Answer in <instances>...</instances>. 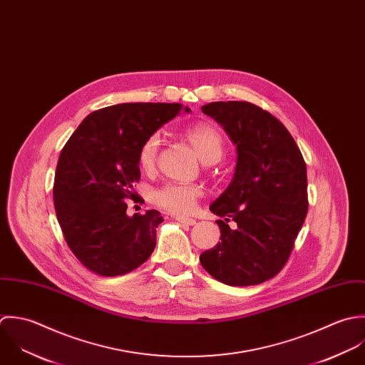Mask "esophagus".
<instances>
[{"mask_svg": "<svg viewBox=\"0 0 365 365\" xmlns=\"http://www.w3.org/2000/svg\"><path fill=\"white\" fill-rule=\"evenodd\" d=\"M176 220L182 224H186V225H195L196 224V220L190 219V217H183V216H178Z\"/></svg>", "mask_w": 365, "mask_h": 365, "instance_id": "esophagus-1", "label": "esophagus"}]
</instances>
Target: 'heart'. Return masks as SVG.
I'll return each instance as SVG.
<instances>
[{
	"mask_svg": "<svg viewBox=\"0 0 365 365\" xmlns=\"http://www.w3.org/2000/svg\"><path fill=\"white\" fill-rule=\"evenodd\" d=\"M185 137L205 163L217 162L224 153V137L220 133L219 128L212 124H196L186 130ZM159 146L160 135L156 133L150 134L144 140L138 149V165L143 170L152 172L155 169L159 155ZM202 196L203 189L196 183L169 182L155 189L150 195V200L155 206L168 213L186 216L195 210L196 203Z\"/></svg>",
	"mask_w": 365,
	"mask_h": 365,
	"instance_id": "b5f03b06",
	"label": "heart"
}]
</instances>
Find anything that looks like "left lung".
<instances>
[{
	"label": "left lung",
	"mask_w": 365,
	"mask_h": 365,
	"mask_svg": "<svg viewBox=\"0 0 365 365\" xmlns=\"http://www.w3.org/2000/svg\"><path fill=\"white\" fill-rule=\"evenodd\" d=\"M202 111L237 145V165L210 206L221 217V241L200 255V264L230 287L262 284L285 267L306 219L304 159L285 125L252 103L216 101Z\"/></svg>",
	"instance_id": "left-lung-1"
}]
</instances>
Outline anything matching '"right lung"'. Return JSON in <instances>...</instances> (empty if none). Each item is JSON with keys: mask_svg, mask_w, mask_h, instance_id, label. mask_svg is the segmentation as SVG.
<instances>
[{"mask_svg": "<svg viewBox=\"0 0 365 365\" xmlns=\"http://www.w3.org/2000/svg\"><path fill=\"white\" fill-rule=\"evenodd\" d=\"M180 110L179 103L110 106L88 114L63 146L53 203L71 251L88 271L125 275L155 250L160 213L130 217L127 200L137 202L133 186L141 179L140 146Z\"/></svg>", "mask_w": 365, "mask_h": 365, "instance_id": "1", "label": "right lung"}]
</instances>
